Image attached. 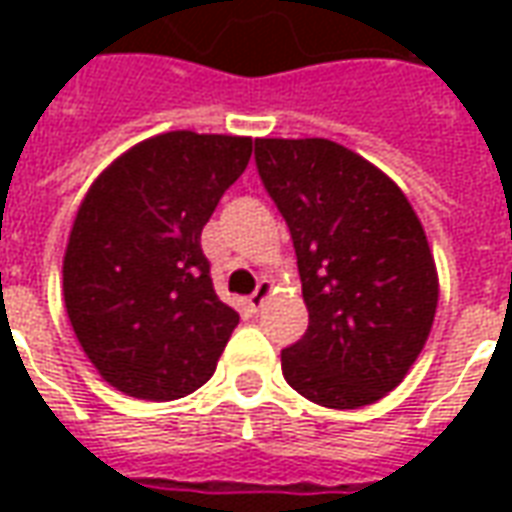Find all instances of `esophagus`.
<instances>
[{
    "mask_svg": "<svg viewBox=\"0 0 512 512\" xmlns=\"http://www.w3.org/2000/svg\"><path fill=\"white\" fill-rule=\"evenodd\" d=\"M268 299H271V282H268V279H260V282H257V290L249 296L246 304H249V310L257 312Z\"/></svg>",
    "mask_w": 512,
    "mask_h": 512,
    "instance_id": "esophagus-1",
    "label": "esophagus"
}]
</instances>
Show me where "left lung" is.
Returning a JSON list of instances; mask_svg holds the SVG:
<instances>
[{"label":"left lung","instance_id":"1","mask_svg":"<svg viewBox=\"0 0 512 512\" xmlns=\"http://www.w3.org/2000/svg\"><path fill=\"white\" fill-rule=\"evenodd\" d=\"M257 172L285 216L310 326L282 373L326 408L395 389L428 343L439 274L395 180L332 139H255Z\"/></svg>","mask_w":512,"mask_h":512}]
</instances>
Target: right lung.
Instances as JSON below:
<instances>
[{
    "label": "right lung",
    "mask_w": 512,
    "mask_h": 512,
    "mask_svg": "<svg viewBox=\"0 0 512 512\" xmlns=\"http://www.w3.org/2000/svg\"><path fill=\"white\" fill-rule=\"evenodd\" d=\"M252 136L167 131L128 147L73 219L62 293L106 384L178 400L216 370L238 312L213 290L200 235L249 164Z\"/></svg>",
    "instance_id": "right-lung-1"
}]
</instances>
